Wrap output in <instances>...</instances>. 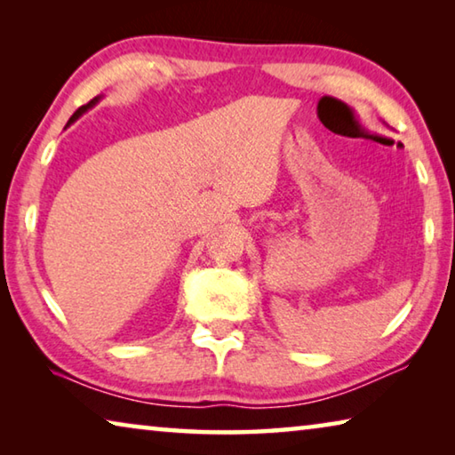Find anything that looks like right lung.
Returning <instances> with one entry per match:
<instances>
[{
  "label": "right lung",
  "mask_w": 455,
  "mask_h": 455,
  "mask_svg": "<svg viewBox=\"0 0 455 455\" xmlns=\"http://www.w3.org/2000/svg\"><path fill=\"white\" fill-rule=\"evenodd\" d=\"M92 104H96V100H92V102H88V104H84V106H80V108H78V110H76V112H74V116L70 118V122H68V124H72V122H74V120H78V118L82 116V114H84V112H86V110H88V108H90Z\"/></svg>",
  "instance_id": "1"
}]
</instances>
